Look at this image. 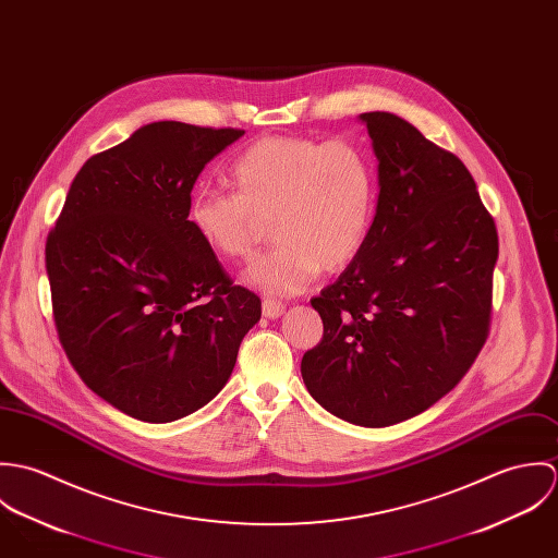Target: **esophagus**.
Returning <instances> with one entry per match:
<instances>
[{
    "instance_id": "1",
    "label": "esophagus",
    "mask_w": 558,
    "mask_h": 558,
    "mask_svg": "<svg viewBox=\"0 0 558 558\" xmlns=\"http://www.w3.org/2000/svg\"><path fill=\"white\" fill-rule=\"evenodd\" d=\"M283 312H286V305H283V303H279V301L266 299V301L262 303V314H264V318H281V316H283Z\"/></svg>"
}]
</instances>
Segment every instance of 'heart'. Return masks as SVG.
Returning a JSON list of instances; mask_svg holds the SVG:
<instances>
[{
    "label": "heart",
    "mask_w": 558,
    "mask_h": 558,
    "mask_svg": "<svg viewBox=\"0 0 558 558\" xmlns=\"http://www.w3.org/2000/svg\"><path fill=\"white\" fill-rule=\"evenodd\" d=\"M234 193L193 197L189 221L204 244L230 262L248 259L272 221L279 244L244 270L266 294L292 296L319 270L345 268L369 236L376 173L354 144L307 137H268L232 167Z\"/></svg>",
    "instance_id": "b5f03b06"
}]
</instances>
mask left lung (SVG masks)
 <instances>
[{"label":"left lung","instance_id":"1","mask_svg":"<svg viewBox=\"0 0 558 558\" xmlns=\"http://www.w3.org/2000/svg\"><path fill=\"white\" fill-rule=\"evenodd\" d=\"M359 120L378 159L376 215L361 253L312 299L324 337L301 374L330 414L389 427L445 398L477 359L498 234L456 155L396 113Z\"/></svg>","mask_w":558,"mask_h":558}]
</instances>
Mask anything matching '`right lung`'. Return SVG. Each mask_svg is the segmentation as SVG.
Segmentation results:
<instances>
[{
	"label": "right lung",
	"mask_w": 558,
	"mask_h": 558,
	"mask_svg": "<svg viewBox=\"0 0 558 558\" xmlns=\"http://www.w3.org/2000/svg\"><path fill=\"white\" fill-rule=\"evenodd\" d=\"M242 135L171 120L137 129L85 160L47 239L62 348L133 418L169 423L217 398L262 316L189 221L197 175Z\"/></svg>",
	"instance_id": "add662e5"
}]
</instances>
